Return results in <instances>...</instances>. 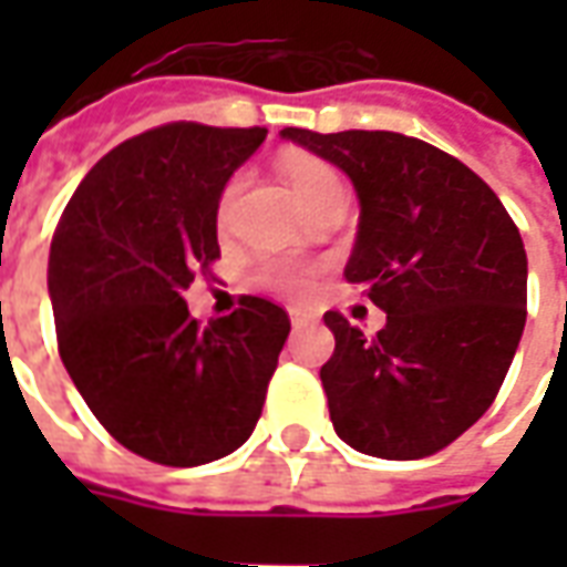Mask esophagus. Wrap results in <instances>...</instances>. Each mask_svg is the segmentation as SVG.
Returning <instances> with one entry per match:
<instances>
[{
    "label": "esophagus",
    "instance_id": "34e87169",
    "mask_svg": "<svg viewBox=\"0 0 567 567\" xmlns=\"http://www.w3.org/2000/svg\"><path fill=\"white\" fill-rule=\"evenodd\" d=\"M288 316H291V324H295V328H307L309 321H316L307 309H288Z\"/></svg>",
    "mask_w": 567,
    "mask_h": 567
}]
</instances>
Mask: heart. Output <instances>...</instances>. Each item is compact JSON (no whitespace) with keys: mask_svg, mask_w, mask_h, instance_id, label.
<instances>
[{"mask_svg":"<svg viewBox=\"0 0 567 567\" xmlns=\"http://www.w3.org/2000/svg\"><path fill=\"white\" fill-rule=\"evenodd\" d=\"M279 169H282V178L288 182V187L295 190V197L303 203V209H312L321 197H328L333 190H343L340 185V175L333 173L331 166L312 154H303V151H288L279 161ZM243 175H234L227 187L221 190V199H218V224H227L230 212H234V203L243 190ZM260 285H267L270 291L285 297H303L312 285V270L297 264V260H267L258 270Z\"/></svg>","mask_w":567,"mask_h":567,"instance_id":"heart-1","label":"heart"}]
</instances>
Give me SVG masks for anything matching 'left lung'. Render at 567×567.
I'll list each match as a JSON object with an SVG mask.
<instances>
[{
    "label": "left lung",
    "instance_id": "left-lung-1",
    "mask_svg": "<svg viewBox=\"0 0 567 567\" xmlns=\"http://www.w3.org/2000/svg\"><path fill=\"white\" fill-rule=\"evenodd\" d=\"M279 136L349 175L361 215L346 279L385 312L377 337L324 312L333 431L377 458L434 455L492 406L516 355L523 236L480 175L427 142L389 130Z\"/></svg>",
    "mask_w": 567,
    "mask_h": 567
}]
</instances>
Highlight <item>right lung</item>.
I'll return each instance as SVG.
<instances>
[{
	"label": "right lung",
	"instance_id": "right-lung-1",
	"mask_svg": "<svg viewBox=\"0 0 567 567\" xmlns=\"http://www.w3.org/2000/svg\"><path fill=\"white\" fill-rule=\"evenodd\" d=\"M264 127L166 124L109 151L56 224L48 295L75 389L142 458L197 467L239 450L291 321L264 297L199 328L185 291L218 255V199Z\"/></svg>",
	"mask_w": 567,
	"mask_h": 567
}]
</instances>
